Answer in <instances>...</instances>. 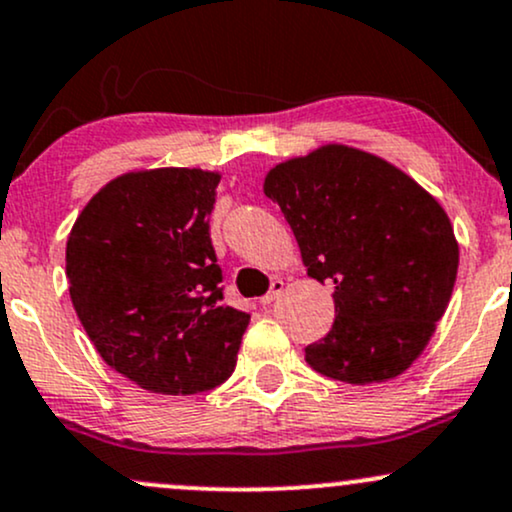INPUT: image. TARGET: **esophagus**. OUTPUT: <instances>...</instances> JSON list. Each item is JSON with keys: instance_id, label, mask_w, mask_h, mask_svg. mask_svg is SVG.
Listing matches in <instances>:
<instances>
[{"instance_id": "1", "label": "esophagus", "mask_w": 512, "mask_h": 512, "mask_svg": "<svg viewBox=\"0 0 512 512\" xmlns=\"http://www.w3.org/2000/svg\"><path fill=\"white\" fill-rule=\"evenodd\" d=\"M281 293H284V281H281V279H276V281H272V289H269V293H264V296L260 298V303H262V305H269V303H274L276 298L281 296Z\"/></svg>"}]
</instances>
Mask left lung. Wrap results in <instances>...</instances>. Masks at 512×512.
I'll return each mask as SVG.
<instances>
[{"label":"left lung","mask_w":512,"mask_h":512,"mask_svg":"<svg viewBox=\"0 0 512 512\" xmlns=\"http://www.w3.org/2000/svg\"><path fill=\"white\" fill-rule=\"evenodd\" d=\"M262 190L284 211L308 274L332 286L334 325L305 346L310 368L349 385L402 375L455 289L460 245L438 199L346 144L276 163Z\"/></svg>","instance_id":"left-lung-1"}]
</instances>
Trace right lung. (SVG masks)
<instances>
[{"label": "right lung", "mask_w": 512, "mask_h": 512, "mask_svg": "<svg viewBox=\"0 0 512 512\" xmlns=\"http://www.w3.org/2000/svg\"><path fill=\"white\" fill-rule=\"evenodd\" d=\"M221 173L129 170L105 182L67 238L69 298L110 368L156 395L214 390L250 315L223 305L209 214Z\"/></svg>", "instance_id": "1"}]
</instances>
